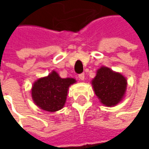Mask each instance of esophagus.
<instances>
[{"label":"esophagus","mask_w":149,"mask_h":149,"mask_svg":"<svg viewBox=\"0 0 149 149\" xmlns=\"http://www.w3.org/2000/svg\"><path fill=\"white\" fill-rule=\"evenodd\" d=\"M78 78L80 80H84V73H81V74L78 75Z\"/></svg>","instance_id":"obj_1"}]
</instances>
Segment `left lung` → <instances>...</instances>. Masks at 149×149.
I'll use <instances>...</instances> for the list:
<instances>
[{
	"instance_id": "left-lung-1",
	"label": "left lung",
	"mask_w": 149,
	"mask_h": 149,
	"mask_svg": "<svg viewBox=\"0 0 149 149\" xmlns=\"http://www.w3.org/2000/svg\"><path fill=\"white\" fill-rule=\"evenodd\" d=\"M92 85L101 103L111 107L123 99L127 88V80L122 74L103 66L92 80Z\"/></svg>"
}]
</instances>
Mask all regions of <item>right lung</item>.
<instances>
[{"instance_id":"1","label":"right lung","mask_w":149,"mask_h":149,"mask_svg":"<svg viewBox=\"0 0 149 149\" xmlns=\"http://www.w3.org/2000/svg\"><path fill=\"white\" fill-rule=\"evenodd\" d=\"M74 78H61L56 72L38 79L32 88V97L40 109L54 112L65 104L68 88L74 84Z\"/></svg>"}]
</instances>
